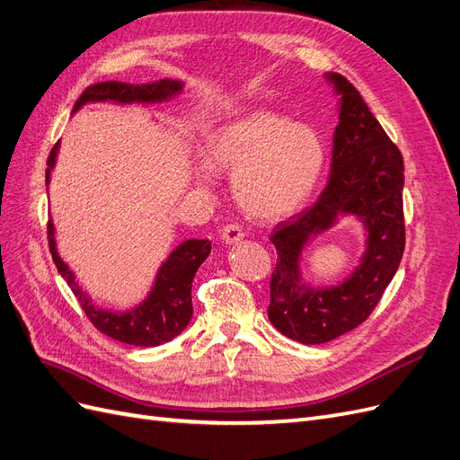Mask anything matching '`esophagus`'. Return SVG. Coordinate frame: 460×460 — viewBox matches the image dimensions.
Returning <instances> with one entry per match:
<instances>
[{
  "instance_id": "34e87169",
  "label": "esophagus",
  "mask_w": 460,
  "mask_h": 460,
  "mask_svg": "<svg viewBox=\"0 0 460 460\" xmlns=\"http://www.w3.org/2000/svg\"><path fill=\"white\" fill-rule=\"evenodd\" d=\"M243 240V230L238 225H226L222 228V242L226 245H235Z\"/></svg>"
}]
</instances>
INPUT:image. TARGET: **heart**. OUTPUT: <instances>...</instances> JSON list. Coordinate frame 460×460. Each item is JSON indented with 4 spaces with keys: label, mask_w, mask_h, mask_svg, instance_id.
<instances>
[{
    "label": "heart",
    "mask_w": 460,
    "mask_h": 460,
    "mask_svg": "<svg viewBox=\"0 0 460 460\" xmlns=\"http://www.w3.org/2000/svg\"><path fill=\"white\" fill-rule=\"evenodd\" d=\"M208 159L193 164L198 186L215 184V169L232 174L242 211L274 222L307 201L324 166V144L309 124L259 109L234 119L208 137Z\"/></svg>",
    "instance_id": "heart-1"
}]
</instances>
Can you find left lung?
Instances as JSON below:
<instances>
[{"instance_id":"1","label":"left lung","mask_w":460,"mask_h":460,"mask_svg":"<svg viewBox=\"0 0 460 460\" xmlns=\"http://www.w3.org/2000/svg\"><path fill=\"white\" fill-rule=\"evenodd\" d=\"M324 80L338 95L340 120L326 188L270 235L278 261L270 276L269 318L278 332L303 345L332 341L365 323L405 249L401 153L351 82L338 73H326ZM343 217L364 226V253L340 283L314 287L302 274L304 252Z\"/></svg>"}]
</instances>
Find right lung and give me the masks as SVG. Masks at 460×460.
I'll list each match as a JSON object with an SVG mask.
<instances>
[{
  "label": "right lung",
  "mask_w": 460,
  "mask_h": 460,
  "mask_svg": "<svg viewBox=\"0 0 460 460\" xmlns=\"http://www.w3.org/2000/svg\"><path fill=\"white\" fill-rule=\"evenodd\" d=\"M184 92V82L164 78L153 84L132 86L124 82H100L82 92L75 103L73 113L88 103H115V105H159L174 100ZM59 142L53 146L48 157L46 186L51 182V172L58 161ZM49 252L55 267L65 278L68 288L73 289L80 307L84 309L92 324L105 336L117 341L136 345V347H157L180 336L190 324L191 307V282L203 261L211 253V242L191 238L178 243L166 259L159 264L157 274L153 278L151 289L144 299L132 305L130 309H105L93 301L78 282L76 274L61 259L55 240V225L48 222Z\"/></svg>",
  "instance_id": "add662e5"
}]
</instances>
